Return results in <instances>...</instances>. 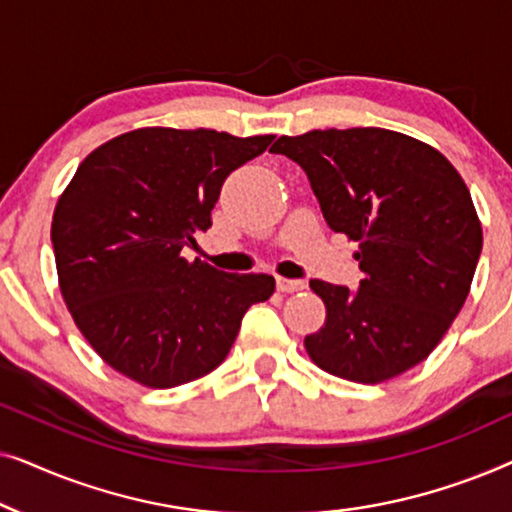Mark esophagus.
Masks as SVG:
<instances>
[{"instance_id":"obj_1","label":"esophagus","mask_w":512,"mask_h":512,"mask_svg":"<svg viewBox=\"0 0 512 512\" xmlns=\"http://www.w3.org/2000/svg\"><path fill=\"white\" fill-rule=\"evenodd\" d=\"M277 289L282 291V293H296V291H303L305 289V282H303V279L277 277Z\"/></svg>"}]
</instances>
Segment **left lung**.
Wrapping results in <instances>:
<instances>
[{
	"instance_id": "1",
	"label": "left lung",
	"mask_w": 512,
	"mask_h": 512,
	"mask_svg": "<svg viewBox=\"0 0 512 512\" xmlns=\"http://www.w3.org/2000/svg\"><path fill=\"white\" fill-rule=\"evenodd\" d=\"M328 228L359 242V289L312 279L326 324L307 354L326 373L377 384L415 368L457 317L482 251L471 193L433 146L384 128L279 137Z\"/></svg>"
}]
</instances>
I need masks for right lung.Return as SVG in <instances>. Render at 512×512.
<instances>
[{
    "label": "right lung",
    "instance_id": "obj_1",
    "mask_svg": "<svg viewBox=\"0 0 512 512\" xmlns=\"http://www.w3.org/2000/svg\"><path fill=\"white\" fill-rule=\"evenodd\" d=\"M275 135L142 128L102 144L60 195L51 242L62 298L97 354L144 387L212 373L244 312L275 293L270 275L186 261L212 226L221 186Z\"/></svg>",
    "mask_w": 512,
    "mask_h": 512
}]
</instances>
